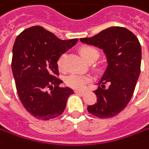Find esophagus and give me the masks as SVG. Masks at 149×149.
I'll return each mask as SVG.
<instances>
[{
  "mask_svg": "<svg viewBox=\"0 0 149 149\" xmlns=\"http://www.w3.org/2000/svg\"><path fill=\"white\" fill-rule=\"evenodd\" d=\"M74 92L76 94H79V95H84L85 94V91H78V90H75Z\"/></svg>",
  "mask_w": 149,
  "mask_h": 149,
  "instance_id": "esophagus-1",
  "label": "esophagus"
}]
</instances>
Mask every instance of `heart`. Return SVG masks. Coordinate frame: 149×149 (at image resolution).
I'll use <instances>...</instances> for the list:
<instances>
[{"mask_svg": "<svg viewBox=\"0 0 149 149\" xmlns=\"http://www.w3.org/2000/svg\"><path fill=\"white\" fill-rule=\"evenodd\" d=\"M80 54L83 56V58L86 59L87 61L90 60L91 58H95L97 59V58L99 56L98 50L95 48L91 47V46L83 47L80 49ZM65 56H66L65 54H62L58 59V65L60 70H63L64 68ZM90 82H91L90 77L84 75V74H78V73H73L66 78V84L68 86L74 88V89H79V90L85 88L86 85Z\"/></svg>", "mask_w": 149, "mask_h": 149, "instance_id": "heart-1", "label": "heart"}]
</instances>
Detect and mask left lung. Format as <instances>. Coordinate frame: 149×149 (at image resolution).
<instances>
[{"label":"left lung","instance_id":"1","mask_svg":"<svg viewBox=\"0 0 149 149\" xmlns=\"http://www.w3.org/2000/svg\"><path fill=\"white\" fill-rule=\"evenodd\" d=\"M80 42L102 49L107 67L94 91L97 102L89 106L90 113L109 118L120 113L133 95L140 74L142 49L138 38L128 29L111 26Z\"/></svg>","mask_w":149,"mask_h":149}]
</instances>
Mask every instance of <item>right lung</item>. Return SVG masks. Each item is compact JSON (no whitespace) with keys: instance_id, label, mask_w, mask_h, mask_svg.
Segmentation results:
<instances>
[{"instance_id":"obj_1","label":"right lung","mask_w":149,"mask_h":149,"mask_svg":"<svg viewBox=\"0 0 149 149\" xmlns=\"http://www.w3.org/2000/svg\"><path fill=\"white\" fill-rule=\"evenodd\" d=\"M77 38L61 40L39 26L19 34L12 49L11 70L19 99L24 108L41 120L55 118L63 112L73 90L60 87L58 59L74 47Z\"/></svg>"}]
</instances>
